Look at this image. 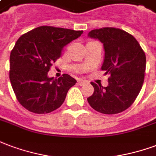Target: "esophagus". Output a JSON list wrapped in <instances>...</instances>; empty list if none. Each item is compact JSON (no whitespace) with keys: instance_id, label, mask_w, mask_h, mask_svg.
<instances>
[{"instance_id":"esophagus-1","label":"esophagus","mask_w":156,"mask_h":156,"mask_svg":"<svg viewBox=\"0 0 156 156\" xmlns=\"http://www.w3.org/2000/svg\"><path fill=\"white\" fill-rule=\"evenodd\" d=\"M87 82L85 81V80H83V79H79L78 82V85H80V86H83V85H84V84L87 83Z\"/></svg>"}]
</instances>
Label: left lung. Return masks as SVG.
I'll list each match as a JSON object with an SVG mask.
<instances>
[{"label": "left lung", "mask_w": 156, "mask_h": 156, "mask_svg": "<svg viewBox=\"0 0 156 156\" xmlns=\"http://www.w3.org/2000/svg\"><path fill=\"white\" fill-rule=\"evenodd\" d=\"M87 36L103 44L101 70L110 74L108 85L92 83L94 93L87 101L103 114H116L131 107L142 87L146 71V55L131 34L120 29L93 30Z\"/></svg>", "instance_id": "1"}]
</instances>
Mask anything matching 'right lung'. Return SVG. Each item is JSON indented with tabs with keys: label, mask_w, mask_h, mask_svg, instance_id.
Segmentation results:
<instances>
[{
	"label": "right lung",
	"mask_w": 156,
	"mask_h": 156,
	"mask_svg": "<svg viewBox=\"0 0 156 156\" xmlns=\"http://www.w3.org/2000/svg\"><path fill=\"white\" fill-rule=\"evenodd\" d=\"M83 30L40 26L20 37L10 52V80L17 100L30 112L45 114L63 104L77 81L69 74L49 78L52 63Z\"/></svg>",
	"instance_id": "obj_1"
}]
</instances>
